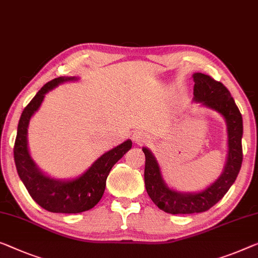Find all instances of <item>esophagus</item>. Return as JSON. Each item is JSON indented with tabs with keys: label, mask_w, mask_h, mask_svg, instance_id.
Wrapping results in <instances>:
<instances>
[{
	"label": "esophagus",
	"mask_w": 258,
	"mask_h": 258,
	"mask_svg": "<svg viewBox=\"0 0 258 258\" xmlns=\"http://www.w3.org/2000/svg\"><path fill=\"white\" fill-rule=\"evenodd\" d=\"M133 141L137 142V144H139V145H142V144H145V142H147L148 139L142 132H136L133 134Z\"/></svg>",
	"instance_id": "obj_1"
}]
</instances>
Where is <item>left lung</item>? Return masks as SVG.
<instances>
[{"label": "left lung", "instance_id": "left-lung-1", "mask_svg": "<svg viewBox=\"0 0 258 258\" xmlns=\"http://www.w3.org/2000/svg\"><path fill=\"white\" fill-rule=\"evenodd\" d=\"M194 101L215 110L226 119L228 132V156L224 172L214 183L197 194H183L170 189L164 183L159 163L152 152L142 148L146 156L145 185L153 203L160 210L170 214L201 213L210 210L235 182L239 175L243 154H242V116L234 98L221 82L202 73L194 74Z\"/></svg>", "mask_w": 258, "mask_h": 258}]
</instances>
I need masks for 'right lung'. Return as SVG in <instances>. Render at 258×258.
<instances>
[{"instance_id": "right-lung-1", "label": "right lung", "mask_w": 258, "mask_h": 258, "mask_svg": "<svg viewBox=\"0 0 258 258\" xmlns=\"http://www.w3.org/2000/svg\"><path fill=\"white\" fill-rule=\"evenodd\" d=\"M75 78H56L49 81L37 92L23 110L15 140L14 159L19 178L38 205L53 213H81L94 207L104 194L106 178L111 169L132 147V141L126 140L117 147L103 154L88 170L71 180H57L48 177L39 170L31 159L28 148V126L31 117L49 90L57 84Z\"/></svg>"}]
</instances>
